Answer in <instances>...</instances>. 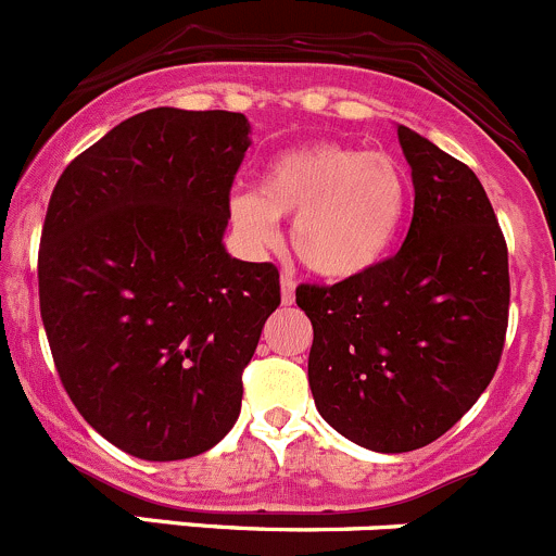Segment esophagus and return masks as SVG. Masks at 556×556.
I'll use <instances>...</instances> for the list:
<instances>
[{
	"label": "esophagus",
	"mask_w": 556,
	"mask_h": 556,
	"mask_svg": "<svg viewBox=\"0 0 556 556\" xmlns=\"http://www.w3.org/2000/svg\"><path fill=\"white\" fill-rule=\"evenodd\" d=\"M294 280H291V276H283L280 278V302L283 305H291L294 302Z\"/></svg>",
	"instance_id": "34e87169"
}]
</instances>
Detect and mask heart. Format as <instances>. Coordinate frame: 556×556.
<instances>
[{
  "label": "heart",
  "instance_id": "1",
  "mask_svg": "<svg viewBox=\"0 0 556 556\" xmlns=\"http://www.w3.org/2000/svg\"><path fill=\"white\" fill-rule=\"evenodd\" d=\"M408 205V169L392 153L313 142L273 156L260 191L229 197V222L251 251H265L276 245L278 218L294 215L296 260L316 276L345 280L392 251Z\"/></svg>",
  "mask_w": 556,
  "mask_h": 556
}]
</instances>
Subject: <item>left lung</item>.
<instances>
[{
    "label": "left lung",
    "instance_id": "obj_1",
    "mask_svg": "<svg viewBox=\"0 0 556 556\" xmlns=\"http://www.w3.org/2000/svg\"><path fill=\"white\" fill-rule=\"evenodd\" d=\"M414 180L403 249L334 286H300L313 324L307 383L332 430L381 454L438 441L497 370L508 249L470 167L397 126Z\"/></svg>",
    "mask_w": 556,
    "mask_h": 556
}]
</instances>
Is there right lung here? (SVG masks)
Wrapping results in <instances>:
<instances>
[{
	"mask_svg": "<svg viewBox=\"0 0 556 556\" xmlns=\"http://www.w3.org/2000/svg\"><path fill=\"white\" fill-rule=\"evenodd\" d=\"M249 135L243 113L146 110L86 148L48 202L37 278L53 362L80 416L131 457H197L240 416V376L280 305L276 265L224 249Z\"/></svg>",
	"mask_w": 556,
	"mask_h": 556,
	"instance_id": "add662e5",
	"label": "right lung"
}]
</instances>
